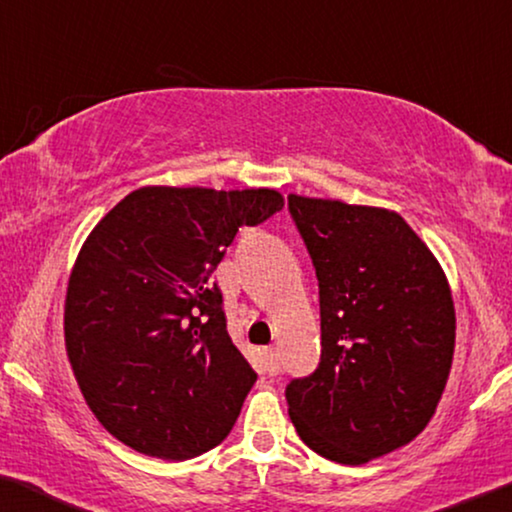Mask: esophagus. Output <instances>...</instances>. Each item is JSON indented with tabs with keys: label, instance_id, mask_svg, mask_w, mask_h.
<instances>
[{
	"label": "esophagus",
	"instance_id": "1",
	"mask_svg": "<svg viewBox=\"0 0 512 512\" xmlns=\"http://www.w3.org/2000/svg\"><path fill=\"white\" fill-rule=\"evenodd\" d=\"M262 361H264V370H266V375H278V370H280V358H278V352H276V347H266L264 352H262Z\"/></svg>",
	"mask_w": 512,
	"mask_h": 512
}]
</instances>
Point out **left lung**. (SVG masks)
I'll list each match as a JSON object with an SVG mask.
<instances>
[{"label": "left lung", "mask_w": 512, "mask_h": 512, "mask_svg": "<svg viewBox=\"0 0 512 512\" xmlns=\"http://www.w3.org/2000/svg\"><path fill=\"white\" fill-rule=\"evenodd\" d=\"M319 280L322 361L287 386L289 418L326 460L407 446L451 375L455 305L437 257L391 209L289 195Z\"/></svg>", "instance_id": "1"}]
</instances>
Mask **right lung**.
I'll use <instances>...</instances> for the list:
<instances>
[{"label":"right lung","mask_w":512,"mask_h":512,"mask_svg":"<svg viewBox=\"0 0 512 512\" xmlns=\"http://www.w3.org/2000/svg\"><path fill=\"white\" fill-rule=\"evenodd\" d=\"M282 207L273 188L144 186L82 243L66 354L91 414L121 444L188 460L230 434L257 375L227 333L211 276L239 227Z\"/></svg>","instance_id":"right-lung-1"}]
</instances>
